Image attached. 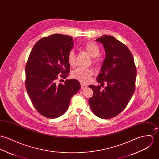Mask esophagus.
Masks as SVG:
<instances>
[{"label":"esophagus","instance_id":"1","mask_svg":"<svg viewBox=\"0 0 159 159\" xmlns=\"http://www.w3.org/2000/svg\"><path fill=\"white\" fill-rule=\"evenodd\" d=\"M87 85H86V84H82V83H81V88H82V89H84V88H85L86 87H87Z\"/></svg>","mask_w":159,"mask_h":159}]
</instances>
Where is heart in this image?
<instances>
[{
	"label": "heart",
	"mask_w": 159,
	"mask_h": 159,
	"mask_svg": "<svg viewBox=\"0 0 159 159\" xmlns=\"http://www.w3.org/2000/svg\"><path fill=\"white\" fill-rule=\"evenodd\" d=\"M84 48L91 57H93L94 63H99L100 58L99 54L100 48L99 46L93 41H89L84 45ZM67 60L71 66H74L75 63V53L74 50L71 49L68 53ZM93 74V71L91 68L79 67L72 71L71 76L72 78L78 80L82 83H87L90 80L91 76Z\"/></svg>",
	"instance_id": "1"
}]
</instances>
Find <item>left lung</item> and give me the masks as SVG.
<instances>
[{
	"instance_id": "left-lung-1",
	"label": "left lung",
	"mask_w": 159,
	"mask_h": 159,
	"mask_svg": "<svg viewBox=\"0 0 159 159\" xmlns=\"http://www.w3.org/2000/svg\"><path fill=\"white\" fill-rule=\"evenodd\" d=\"M96 41L103 44L106 54L97 81L101 87L106 82L107 87L102 90L99 85H89L93 95L88 102L95 115L110 119L123 110L134 93L137 68L132 54L123 43L110 35Z\"/></svg>"
}]
</instances>
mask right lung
Returning <instances> with one entry per match:
<instances>
[{
  "mask_svg": "<svg viewBox=\"0 0 159 159\" xmlns=\"http://www.w3.org/2000/svg\"><path fill=\"white\" fill-rule=\"evenodd\" d=\"M73 43L70 36L53 34L38 41L29 55L25 65V88L36 110L44 117L63 115L71 98L80 88L76 79L57 83L60 77L66 79L69 75L67 56Z\"/></svg>",
  "mask_w": 159,
  "mask_h": 159,
  "instance_id": "1",
  "label": "right lung"
}]
</instances>
